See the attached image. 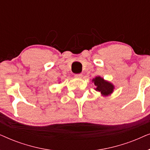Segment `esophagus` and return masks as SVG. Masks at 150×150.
Wrapping results in <instances>:
<instances>
[{"label": "esophagus", "instance_id": "34e87169", "mask_svg": "<svg viewBox=\"0 0 150 150\" xmlns=\"http://www.w3.org/2000/svg\"><path fill=\"white\" fill-rule=\"evenodd\" d=\"M75 76L76 78H79V79H81L83 77V74H75Z\"/></svg>", "mask_w": 150, "mask_h": 150}]
</instances>
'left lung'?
<instances>
[{
    "mask_svg": "<svg viewBox=\"0 0 150 150\" xmlns=\"http://www.w3.org/2000/svg\"><path fill=\"white\" fill-rule=\"evenodd\" d=\"M92 81L93 82L94 85L96 87L95 89L97 91L100 92L102 96H108L113 92L115 88L114 85L108 81L104 80L103 78L96 76L95 79L92 80Z\"/></svg>",
    "mask_w": 150,
    "mask_h": 150,
    "instance_id": "1",
    "label": "left lung"
}]
</instances>
